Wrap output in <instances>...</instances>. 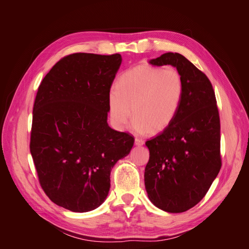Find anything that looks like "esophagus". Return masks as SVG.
I'll return each mask as SVG.
<instances>
[{"instance_id":"34e87169","label":"esophagus","mask_w":249,"mask_h":249,"mask_svg":"<svg viewBox=\"0 0 249 249\" xmlns=\"http://www.w3.org/2000/svg\"><path fill=\"white\" fill-rule=\"evenodd\" d=\"M135 144H136L137 146H141V145L144 144V140L136 138V139H135Z\"/></svg>"}]
</instances>
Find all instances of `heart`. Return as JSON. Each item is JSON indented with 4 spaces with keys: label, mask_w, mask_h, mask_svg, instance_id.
<instances>
[{
    "label": "heart",
    "mask_w": 249,
    "mask_h": 249,
    "mask_svg": "<svg viewBox=\"0 0 249 249\" xmlns=\"http://www.w3.org/2000/svg\"><path fill=\"white\" fill-rule=\"evenodd\" d=\"M183 94L184 81L175 67L137 65L120 74L109 92L110 119L117 130H124L133 110L135 133H161L176 119Z\"/></svg>",
    "instance_id": "1"
}]
</instances>
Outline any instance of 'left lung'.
I'll list each match as a JSON object with an SVG mask.
<instances>
[{
  "mask_svg": "<svg viewBox=\"0 0 249 249\" xmlns=\"http://www.w3.org/2000/svg\"><path fill=\"white\" fill-rule=\"evenodd\" d=\"M149 63L177 67L184 94L168 129L145 142V189L157 208L182 213L205 197L221 168L219 112L210 80L183 55L165 53Z\"/></svg>",
  "mask_w": 249,
  "mask_h": 249,
  "instance_id": "obj_1",
  "label": "left lung"
}]
</instances>
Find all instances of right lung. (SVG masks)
Returning a JSON list of instances; mask_svg holds the SVG:
<instances>
[{
    "label": "right lung",
    "mask_w": 249,
    "mask_h": 249,
    "mask_svg": "<svg viewBox=\"0 0 249 249\" xmlns=\"http://www.w3.org/2000/svg\"><path fill=\"white\" fill-rule=\"evenodd\" d=\"M122 56L76 53L52 67L37 91L30 152L40 186L72 212L99 208L110 173L130 154L134 138L111 129L108 94Z\"/></svg>",
    "instance_id": "1"
}]
</instances>
